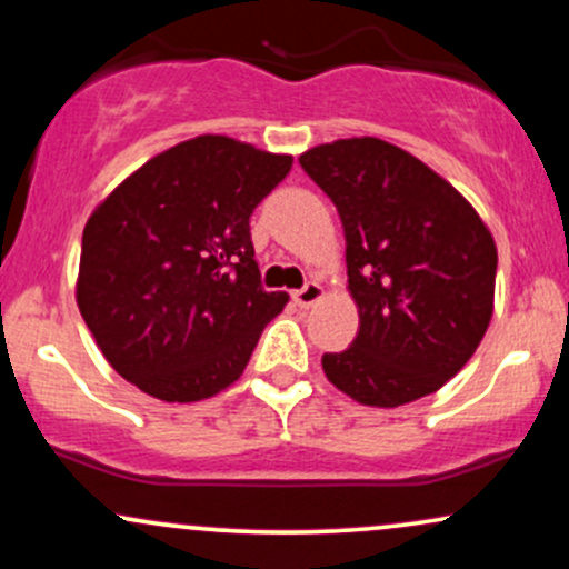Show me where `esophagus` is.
<instances>
[{
    "instance_id": "obj_1",
    "label": "esophagus",
    "mask_w": 569,
    "mask_h": 569,
    "mask_svg": "<svg viewBox=\"0 0 569 569\" xmlns=\"http://www.w3.org/2000/svg\"><path fill=\"white\" fill-rule=\"evenodd\" d=\"M323 297V289L321 286L316 283V280H307V283L302 286V289L299 291H293V302H297L299 307H310V305H316L318 299Z\"/></svg>"
}]
</instances>
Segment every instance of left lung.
<instances>
[{"label":"left lung","mask_w":569,"mask_h":569,"mask_svg":"<svg viewBox=\"0 0 569 569\" xmlns=\"http://www.w3.org/2000/svg\"><path fill=\"white\" fill-rule=\"evenodd\" d=\"M345 230L358 335L323 352L331 385L367 407L436 393L492 318L498 248L471 202L426 162L380 139L321 143L299 158Z\"/></svg>","instance_id":"8db88e82"}]
</instances>
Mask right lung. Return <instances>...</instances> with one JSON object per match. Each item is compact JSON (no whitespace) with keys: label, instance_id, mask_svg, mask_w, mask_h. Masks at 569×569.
Listing matches in <instances>:
<instances>
[{"label":"right lung","instance_id":"right-lung-1","mask_svg":"<svg viewBox=\"0 0 569 569\" xmlns=\"http://www.w3.org/2000/svg\"><path fill=\"white\" fill-rule=\"evenodd\" d=\"M289 154L227 136L176 143L96 208L77 305L117 375L160 401H200L243 375L283 291H264L251 213Z\"/></svg>","mask_w":569,"mask_h":569}]
</instances>
